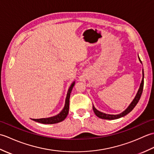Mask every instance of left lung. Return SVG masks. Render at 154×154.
Instances as JSON below:
<instances>
[{
	"mask_svg": "<svg viewBox=\"0 0 154 154\" xmlns=\"http://www.w3.org/2000/svg\"><path fill=\"white\" fill-rule=\"evenodd\" d=\"M138 59H139V61H140V63L142 64L139 56H138ZM143 78H144V74H143V70L142 69V80L141 83H140L139 89L136 94L134 99H133L132 103L129 104V106L127 107V109L125 110H124L122 112H121L120 114H109L104 113V112H100L99 110H98L93 105V109L94 114H96V116H97L98 117L100 118V119H102L115 120V119H120V118H122L124 116H126V114L130 113L134 109V108L136 106L137 103H138L140 97H141L142 91H143Z\"/></svg>",
	"mask_w": 154,
	"mask_h": 154,
	"instance_id": "1",
	"label": "left lung"
}]
</instances>
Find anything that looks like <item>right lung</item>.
I'll use <instances>...</instances> for the list:
<instances>
[{
  "label": "right lung",
  "instance_id": "obj_1",
  "mask_svg": "<svg viewBox=\"0 0 154 154\" xmlns=\"http://www.w3.org/2000/svg\"><path fill=\"white\" fill-rule=\"evenodd\" d=\"M75 81L71 83V86L69 87L67 93V97L66 99H65V106L63 109H62L61 112L58 114L54 116L48 117V118H43V119H32L35 122L44 124H56L58 122H60L61 121H63L65 119V118L67 117L68 112H69V98H70V94L71 93L72 89H73L74 85H75Z\"/></svg>",
  "mask_w": 154,
  "mask_h": 154
}]
</instances>
